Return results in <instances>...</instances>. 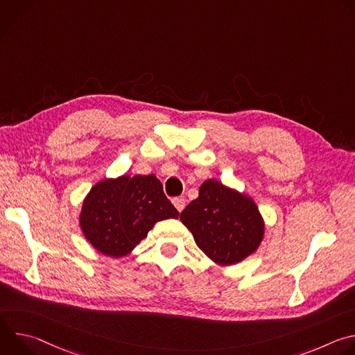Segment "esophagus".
Instances as JSON below:
<instances>
[{
	"instance_id": "34e87169",
	"label": "esophagus",
	"mask_w": 355,
	"mask_h": 355,
	"mask_svg": "<svg viewBox=\"0 0 355 355\" xmlns=\"http://www.w3.org/2000/svg\"><path fill=\"white\" fill-rule=\"evenodd\" d=\"M173 204H174V207L177 208V211L181 212V211L185 208V199H184L182 196H177V198L173 199Z\"/></svg>"
}]
</instances>
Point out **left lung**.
Segmentation results:
<instances>
[{"label": "left lung", "instance_id": "8db88e82", "mask_svg": "<svg viewBox=\"0 0 355 355\" xmlns=\"http://www.w3.org/2000/svg\"><path fill=\"white\" fill-rule=\"evenodd\" d=\"M196 245L220 266L240 263L260 245L263 218L251 198L208 180L180 215Z\"/></svg>", "mask_w": 355, "mask_h": 355}]
</instances>
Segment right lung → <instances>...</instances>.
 Listing matches in <instances>:
<instances>
[{
    "label": "right lung",
    "instance_id": "add662e5",
    "mask_svg": "<svg viewBox=\"0 0 355 355\" xmlns=\"http://www.w3.org/2000/svg\"><path fill=\"white\" fill-rule=\"evenodd\" d=\"M178 215L156 175H122L91 188L80 225L99 252L118 259L129 254L156 222Z\"/></svg>",
    "mask_w": 355,
    "mask_h": 355
}]
</instances>
